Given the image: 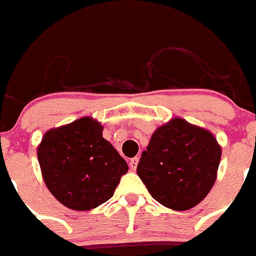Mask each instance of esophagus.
Returning a JSON list of instances; mask_svg holds the SVG:
<instances>
[{
  "instance_id": "esophagus-1",
  "label": "esophagus",
  "mask_w": 256,
  "mask_h": 256,
  "mask_svg": "<svg viewBox=\"0 0 256 256\" xmlns=\"http://www.w3.org/2000/svg\"><path fill=\"white\" fill-rule=\"evenodd\" d=\"M137 164H138V158H133L130 162V168L132 169V170H134V169L137 168Z\"/></svg>"
}]
</instances>
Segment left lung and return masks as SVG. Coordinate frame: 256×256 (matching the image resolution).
I'll return each mask as SVG.
<instances>
[{
	"label": "left lung",
	"instance_id": "obj_1",
	"mask_svg": "<svg viewBox=\"0 0 256 256\" xmlns=\"http://www.w3.org/2000/svg\"><path fill=\"white\" fill-rule=\"evenodd\" d=\"M220 155V146L209 130L174 118L154 132L137 174L158 202L182 212L209 194Z\"/></svg>",
	"mask_w": 256,
	"mask_h": 256
}]
</instances>
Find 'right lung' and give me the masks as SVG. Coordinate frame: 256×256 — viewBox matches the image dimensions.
<instances>
[{
  "label": "right lung",
  "instance_id": "add662e5",
  "mask_svg": "<svg viewBox=\"0 0 256 256\" xmlns=\"http://www.w3.org/2000/svg\"><path fill=\"white\" fill-rule=\"evenodd\" d=\"M44 183L61 204L73 210H91L112 198L126 160L102 137V126L80 118L51 130L38 148Z\"/></svg>",
  "mask_w": 256,
  "mask_h": 256
}]
</instances>
